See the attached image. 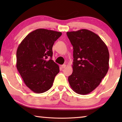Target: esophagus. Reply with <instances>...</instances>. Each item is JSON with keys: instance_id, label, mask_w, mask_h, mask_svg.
<instances>
[{"instance_id": "1", "label": "esophagus", "mask_w": 122, "mask_h": 122, "mask_svg": "<svg viewBox=\"0 0 122 122\" xmlns=\"http://www.w3.org/2000/svg\"><path fill=\"white\" fill-rule=\"evenodd\" d=\"M66 67V65L65 64H63V65H62L61 66V68H62V69H64Z\"/></svg>"}]
</instances>
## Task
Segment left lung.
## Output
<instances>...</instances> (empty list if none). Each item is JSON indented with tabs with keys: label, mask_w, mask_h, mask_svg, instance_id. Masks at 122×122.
Segmentation results:
<instances>
[{
	"label": "left lung",
	"mask_w": 122,
	"mask_h": 122,
	"mask_svg": "<svg viewBox=\"0 0 122 122\" xmlns=\"http://www.w3.org/2000/svg\"><path fill=\"white\" fill-rule=\"evenodd\" d=\"M73 47V72L68 77L71 87L86 95L96 89L109 68V52L105 43L91 31L67 32Z\"/></svg>",
	"instance_id": "left-lung-1"
}]
</instances>
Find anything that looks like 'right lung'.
Here are the masks:
<instances>
[{
    "label": "right lung",
    "mask_w": 122,
    "mask_h": 122,
    "mask_svg": "<svg viewBox=\"0 0 122 122\" xmlns=\"http://www.w3.org/2000/svg\"><path fill=\"white\" fill-rule=\"evenodd\" d=\"M61 35V32L38 29L29 33L18 46L17 69L25 84L33 92L47 91L59 72V66L52 57L53 44Z\"/></svg>",
    "instance_id": "1"
}]
</instances>
